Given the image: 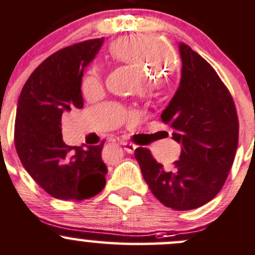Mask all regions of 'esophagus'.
Masks as SVG:
<instances>
[{"mask_svg":"<svg viewBox=\"0 0 255 255\" xmlns=\"http://www.w3.org/2000/svg\"><path fill=\"white\" fill-rule=\"evenodd\" d=\"M123 146H124V149L128 152V153H133L136 149V146L130 142H123Z\"/></svg>","mask_w":255,"mask_h":255,"instance_id":"34e87169","label":"esophagus"}]
</instances>
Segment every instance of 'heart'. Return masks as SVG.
<instances>
[{
	"label": "heart",
	"instance_id": "obj_1",
	"mask_svg": "<svg viewBox=\"0 0 255 255\" xmlns=\"http://www.w3.org/2000/svg\"><path fill=\"white\" fill-rule=\"evenodd\" d=\"M110 52L114 57L135 65L146 76L158 78L169 73L175 67L177 56L173 49L161 39L151 35H131L117 39L110 45ZM165 73L163 74V72ZM83 96L94 98L103 89V75L99 67H93L86 72L82 78ZM123 119H135L133 113H125Z\"/></svg>",
	"mask_w": 255,
	"mask_h": 255
}]
</instances>
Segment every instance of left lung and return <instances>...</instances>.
<instances>
[{
  "mask_svg": "<svg viewBox=\"0 0 255 255\" xmlns=\"http://www.w3.org/2000/svg\"><path fill=\"white\" fill-rule=\"evenodd\" d=\"M182 78L161 114L182 145L180 158L164 169L145 147L135 149L151 193L173 210H193L219 194L235 161L238 145L237 110L214 67L185 44H179Z\"/></svg>",
  "mask_w": 255,
  "mask_h": 255,
  "instance_id": "1",
  "label": "left lung"
}]
</instances>
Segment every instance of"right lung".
Masks as SVG:
<instances>
[{
	"label": "right lung",
	"mask_w": 255,
	"mask_h": 255,
	"mask_svg": "<svg viewBox=\"0 0 255 255\" xmlns=\"http://www.w3.org/2000/svg\"><path fill=\"white\" fill-rule=\"evenodd\" d=\"M104 38L81 41L44 60L25 82L18 99L14 146L29 175L49 195L81 201L106 185L103 143L67 146L62 141V117L83 108V70L93 60Z\"/></svg>",
	"instance_id": "1"
}]
</instances>
